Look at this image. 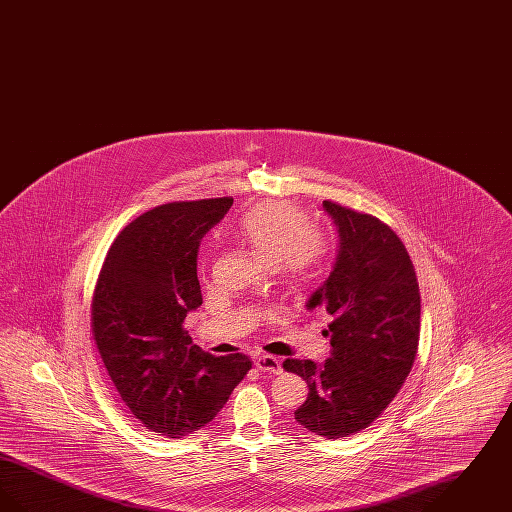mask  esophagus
<instances>
[{
    "instance_id": "esophagus-1",
    "label": "esophagus",
    "mask_w": 512,
    "mask_h": 512,
    "mask_svg": "<svg viewBox=\"0 0 512 512\" xmlns=\"http://www.w3.org/2000/svg\"><path fill=\"white\" fill-rule=\"evenodd\" d=\"M255 366L261 370V372H270V374H280L282 372V363L278 357H272V355H259L255 359Z\"/></svg>"
}]
</instances>
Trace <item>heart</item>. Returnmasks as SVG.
Segmentation results:
<instances>
[{"mask_svg": "<svg viewBox=\"0 0 512 512\" xmlns=\"http://www.w3.org/2000/svg\"><path fill=\"white\" fill-rule=\"evenodd\" d=\"M236 234L261 263L278 270L293 290L317 276L330 251L328 236L288 201L251 207L236 222Z\"/></svg>", "mask_w": 512, "mask_h": 512, "instance_id": "b5f03b06", "label": "heart"}]
</instances>
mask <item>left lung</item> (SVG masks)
<instances>
[{"label":"left lung","instance_id":"obj_1","mask_svg":"<svg viewBox=\"0 0 512 512\" xmlns=\"http://www.w3.org/2000/svg\"><path fill=\"white\" fill-rule=\"evenodd\" d=\"M340 249L334 270L307 307L332 322V353L322 365L286 359L309 395L295 420L328 439L368 428L388 409L413 368L420 336V292L413 261L386 222L334 201H322Z\"/></svg>","mask_w":512,"mask_h":512}]
</instances>
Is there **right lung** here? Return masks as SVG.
<instances>
[{
	"instance_id": "add662e5",
	"label": "right lung",
	"mask_w": 512,
	"mask_h": 512,
	"mask_svg": "<svg viewBox=\"0 0 512 512\" xmlns=\"http://www.w3.org/2000/svg\"><path fill=\"white\" fill-rule=\"evenodd\" d=\"M232 197L174 201L132 220L109 247L92 297V334L124 405L149 432L188 436L209 424L251 368L192 343L184 318L203 299L199 240Z\"/></svg>"
}]
</instances>
